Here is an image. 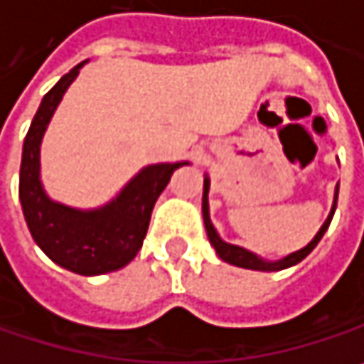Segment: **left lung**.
I'll use <instances>...</instances> for the list:
<instances>
[{
	"label": "left lung",
	"mask_w": 364,
	"mask_h": 364,
	"mask_svg": "<svg viewBox=\"0 0 364 364\" xmlns=\"http://www.w3.org/2000/svg\"><path fill=\"white\" fill-rule=\"evenodd\" d=\"M338 189H340V185H336V193H333L331 210H329V215H327V218H325V223L321 225V229L316 231V235H314L313 240H311L304 248L296 250V252H291V254H285V256L279 258V260H267V258H262V256L254 254L252 250L242 248V246H235V244L225 242V240L218 235L216 227L213 225V220H210V204H208L210 177H208V173H204L202 216H204V227H206V233H208L210 246L216 250V254H218V258H220V260H225V262H229V264H233V267H242V269H250V271H264V273L289 269V267H294V264L302 262V260H304V258H306V256L316 248V244L321 242V237L325 235V231H327V227H329V223H331V218H333V213H336V206H338Z\"/></svg>",
	"instance_id": "1"
}]
</instances>
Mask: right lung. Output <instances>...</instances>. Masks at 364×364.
Segmentation results:
<instances>
[{"instance_id": "1", "label": "right lung", "mask_w": 364, "mask_h": 364, "mask_svg": "<svg viewBox=\"0 0 364 364\" xmlns=\"http://www.w3.org/2000/svg\"><path fill=\"white\" fill-rule=\"evenodd\" d=\"M89 60L77 64L43 95L24 137L20 162V204L35 244L62 269L77 275H106L127 267L141 250L156 200L173 173L189 162L148 164L95 208H75L53 200L41 181V144L64 93Z\"/></svg>"}]
</instances>
